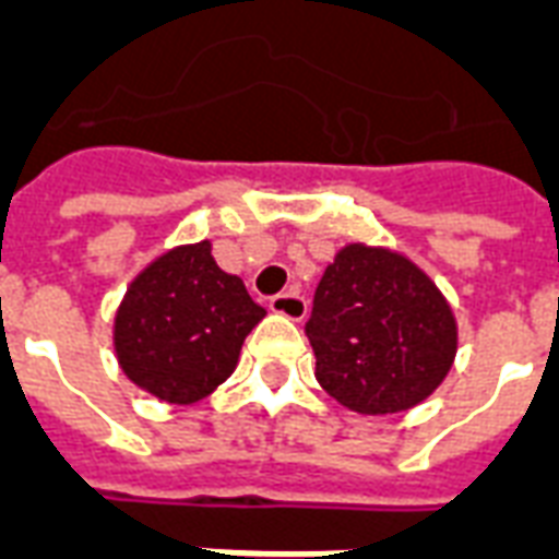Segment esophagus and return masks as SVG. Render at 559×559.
<instances>
[{"instance_id":"34e87169","label":"esophagus","mask_w":559,"mask_h":559,"mask_svg":"<svg viewBox=\"0 0 559 559\" xmlns=\"http://www.w3.org/2000/svg\"><path fill=\"white\" fill-rule=\"evenodd\" d=\"M270 308L281 317L293 319V322H301V319L308 317V301L305 296L298 293V289H289V293H278V296H272Z\"/></svg>"}]
</instances>
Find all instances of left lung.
Wrapping results in <instances>:
<instances>
[{
  "label": "left lung",
  "instance_id": "1",
  "mask_svg": "<svg viewBox=\"0 0 559 559\" xmlns=\"http://www.w3.org/2000/svg\"><path fill=\"white\" fill-rule=\"evenodd\" d=\"M305 331L322 390L364 416L421 404L457 355V319L431 275L366 242H348L328 263Z\"/></svg>",
  "mask_w": 559,
  "mask_h": 559
}]
</instances>
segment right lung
<instances>
[{"mask_svg": "<svg viewBox=\"0 0 559 559\" xmlns=\"http://www.w3.org/2000/svg\"><path fill=\"white\" fill-rule=\"evenodd\" d=\"M266 310L219 270L211 240L164 251L131 281L114 317V352L131 383L160 402L195 404L231 378Z\"/></svg>", "mask_w": 559, "mask_h": 559, "instance_id": "1", "label": "right lung"}]
</instances>
